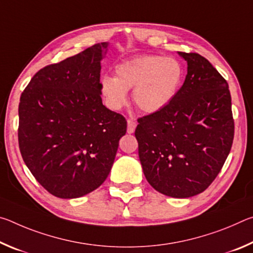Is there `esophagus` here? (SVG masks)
<instances>
[{
  "label": "esophagus",
  "instance_id": "esophagus-1",
  "mask_svg": "<svg viewBox=\"0 0 253 253\" xmlns=\"http://www.w3.org/2000/svg\"><path fill=\"white\" fill-rule=\"evenodd\" d=\"M136 126H137V124H136V122H134V121H128L127 122V132L128 134H132V132L135 131V129H136Z\"/></svg>",
  "mask_w": 253,
  "mask_h": 253
}]
</instances>
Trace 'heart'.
<instances>
[{"label": "heart", "mask_w": 253, "mask_h": 253, "mask_svg": "<svg viewBox=\"0 0 253 253\" xmlns=\"http://www.w3.org/2000/svg\"><path fill=\"white\" fill-rule=\"evenodd\" d=\"M116 77H101L99 89L106 105L121 110L128 101V90L138 108L147 114L168 107L181 87L184 70L176 59L161 55H139L115 68Z\"/></svg>", "instance_id": "1"}]
</instances>
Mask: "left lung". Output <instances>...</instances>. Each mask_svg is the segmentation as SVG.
<instances>
[{
	"mask_svg": "<svg viewBox=\"0 0 253 253\" xmlns=\"http://www.w3.org/2000/svg\"><path fill=\"white\" fill-rule=\"evenodd\" d=\"M187 75L170 104L138 119L135 136L147 182L160 193L185 199L217 176L234 136L229 84L207 59L178 52Z\"/></svg>",
	"mask_w": 253,
	"mask_h": 253,
	"instance_id": "8db88e82",
	"label": "left lung"
}]
</instances>
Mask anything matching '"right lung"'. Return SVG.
Segmentation results:
<instances>
[{
    "instance_id": "obj_1",
    "label": "right lung",
    "mask_w": 253,
    "mask_h": 253,
    "mask_svg": "<svg viewBox=\"0 0 253 253\" xmlns=\"http://www.w3.org/2000/svg\"><path fill=\"white\" fill-rule=\"evenodd\" d=\"M108 45L101 42L44 67L20 98L21 155L37 181L60 199L99 187L126 134V119L106 108L100 96V62Z\"/></svg>"
}]
</instances>
